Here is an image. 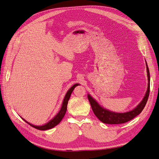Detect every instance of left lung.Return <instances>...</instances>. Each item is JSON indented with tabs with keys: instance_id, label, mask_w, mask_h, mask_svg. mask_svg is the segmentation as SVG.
<instances>
[{
	"instance_id": "1",
	"label": "left lung",
	"mask_w": 159,
	"mask_h": 159,
	"mask_svg": "<svg viewBox=\"0 0 159 159\" xmlns=\"http://www.w3.org/2000/svg\"><path fill=\"white\" fill-rule=\"evenodd\" d=\"M146 62V61H145ZM147 78H148V86L146 93L143 97V100L134 109L131 111L124 112V113H117V112L111 111L101 106L97 101H96L93 97L88 94V98L91 105L92 109L95 116L98 117L99 120L104 124H120L127 122L134 119L137 116L139 115L144 108L148 100V96L150 93V73L147 63L146 62Z\"/></svg>"
}]
</instances>
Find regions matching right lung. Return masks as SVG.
I'll return each mask as SVG.
<instances>
[{
    "instance_id": "add662e5",
    "label": "right lung",
    "mask_w": 159,
    "mask_h": 159,
    "mask_svg": "<svg viewBox=\"0 0 159 159\" xmlns=\"http://www.w3.org/2000/svg\"><path fill=\"white\" fill-rule=\"evenodd\" d=\"M79 85V84H74L73 86L70 87V89L67 91V93H66L65 98L63 99V104H62V106H61V108L59 110V111L58 112V114L56 115L53 119L51 120L49 122H48L47 124H45V125H34L33 124H31L30 123L28 122L26 120H25L24 119H23L22 117V119L25 121V122L28 124L29 125H31L32 127L35 128L37 129H39V130H47V129H52V128L54 127L55 126H56L57 125H58L59 123L61 122V121L62 120V119L63 118V117L65 116V114L66 113V107H67V104H68V101L70 98V96L71 95V93L73 91L74 89L76 86Z\"/></svg>"
}]
</instances>
